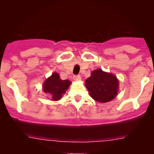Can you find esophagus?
<instances>
[{
	"instance_id": "esophagus-1",
	"label": "esophagus",
	"mask_w": 154,
	"mask_h": 154,
	"mask_svg": "<svg viewBox=\"0 0 154 154\" xmlns=\"http://www.w3.org/2000/svg\"><path fill=\"white\" fill-rule=\"evenodd\" d=\"M73 79H74L75 81H79V80H80V79H81V77H80V75H74V77H73Z\"/></svg>"
}]
</instances>
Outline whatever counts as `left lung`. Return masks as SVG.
Wrapping results in <instances>:
<instances>
[{
	"instance_id": "left-lung-1",
	"label": "left lung",
	"mask_w": 154,
	"mask_h": 154,
	"mask_svg": "<svg viewBox=\"0 0 154 154\" xmlns=\"http://www.w3.org/2000/svg\"><path fill=\"white\" fill-rule=\"evenodd\" d=\"M85 85L90 96L100 103L111 101L117 96L119 91V80L116 76L103 71L100 68L91 73Z\"/></svg>"
}]
</instances>
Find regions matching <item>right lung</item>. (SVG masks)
I'll return each instance as SVG.
<instances>
[{
  "label": "right lung",
  "mask_w": 154,
  "mask_h": 154,
  "mask_svg": "<svg viewBox=\"0 0 154 154\" xmlns=\"http://www.w3.org/2000/svg\"><path fill=\"white\" fill-rule=\"evenodd\" d=\"M71 81L60 79L58 73H53L52 75L48 77L43 83V90L52 100H58L61 99L66 91L71 85Z\"/></svg>",
  "instance_id": "obj_1"
}]
</instances>
